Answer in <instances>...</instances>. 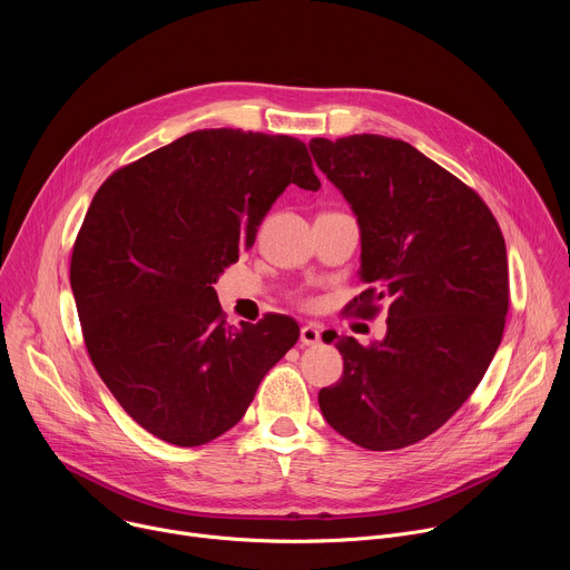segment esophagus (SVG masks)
<instances>
[{"label": "esophagus", "instance_id": "obj_1", "mask_svg": "<svg viewBox=\"0 0 570 570\" xmlns=\"http://www.w3.org/2000/svg\"><path fill=\"white\" fill-rule=\"evenodd\" d=\"M320 336H322V330L317 327V324H304L299 332V343H302V347H313L320 343Z\"/></svg>", "mask_w": 570, "mask_h": 570}]
</instances>
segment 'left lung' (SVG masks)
Returning a JSON list of instances; mask_svg holds the SVG:
<instances>
[{
	"label": "left lung",
	"instance_id": "8db88e82",
	"mask_svg": "<svg viewBox=\"0 0 570 570\" xmlns=\"http://www.w3.org/2000/svg\"><path fill=\"white\" fill-rule=\"evenodd\" d=\"M361 229L354 313L387 299L383 341L338 338L345 367L317 394L334 431L370 451L435 433L490 367L510 304L505 238L480 196L415 146L383 135L308 141Z\"/></svg>",
	"mask_w": 570,
	"mask_h": 570
}]
</instances>
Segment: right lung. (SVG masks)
Wrapping results in <instances>:
<instances>
[{
  "instance_id": "1",
  "label": "right lung",
  "mask_w": 570,
  "mask_h": 570,
  "mask_svg": "<svg viewBox=\"0 0 570 570\" xmlns=\"http://www.w3.org/2000/svg\"><path fill=\"white\" fill-rule=\"evenodd\" d=\"M288 185L320 189L299 139L209 128L148 153L97 191L73 243L71 293L99 376L155 438L216 440L297 343L286 315L229 327L214 291Z\"/></svg>"
}]
</instances>
